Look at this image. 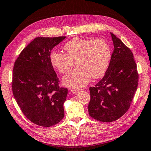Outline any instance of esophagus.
<instances>
[{
	"mask_svg": "<svg viewBox=\"0 0 151 151\" xmlns=\"http://www.w3.org/2000/svg\"><path fill=\"white\" fill-rule=\"evenodd\" d=\"M70 92H72L73 94H77V93H78V92H79V90H76V89H71Z\"/></svg>",
	"mask_w": 151,
	"mask_h": 151,
	"instance_id": "34e87169",
	"label": "esophagus"
}]
</instances>
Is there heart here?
<instances>
[{
    "label": "heart",
    "instance_id": "obj_1",
    "mask_svg": "<svg viewBox=\"0 0 151 151\" xmlns=\"http://www.w3.org/2000/svg\"><path fill=\"white\" fill-rule=\"evenodd\" d=\"M67 53L52 52L51 64L59 72L65 73L76 61L78 67L63 78L64 85L73 88L84 87L91 80L106 73L110 62L111 52L108 43L103 39H82L75 37L64 46Z\"/></svg>",
    "mask_w": 151,
    "mask_h": 151
}]
</instances>
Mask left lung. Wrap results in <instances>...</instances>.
<instances>
[{"label":"left lung","mask_w":151,"mask_h":151,"mask_svg":"<svg viewBox=\"0 0 151 151\" xmlns=\"http://www.w3.org/2000/svg\"><path fill=\"white\" fill-rule=\"evenodd\" d=\"M110 34L114 49L108 70L102 80L89 88V115L102 122H114L126 113L139 81L133 53L121 40Z\"/></svg>","instance_id":"8db88e82"}]
</instances>
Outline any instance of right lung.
I'll return each mask as SVG.
<instances>
[{"instance_id":"obj_1","label":"right lung","mask_w":151,"mask_h":151,"mask_svg":"<svg viewBox=\"0 0 151 151\" xmlns=\"http://www.w3.org/2000/svg\"><path fill=\"white\" fill-rule=\"evenodd\" d=\"M65 37L35 38L14 65V97L27 118L42 127L53 126L64 117L63 104L68 90L59 88L50 56L51 49Z\"/></svg>"}]
</instances>
